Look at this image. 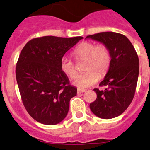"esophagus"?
Masks as SVG:
<instances>
[{
  "instance_id": "1",
  "label": "esophagus",
  "mask_w": 150,
  "mask_h": 150,
  "mask_svg": "<svg viewBox=\"0 0 150 150\" xmlns=\"http://www.w3.org/2000/svg\"><path fill=\"white\" fill-rule=\"evenodd\" d=\"M86 92L85 89H77V93H84Z\"/></svg>"
}]
</instances>
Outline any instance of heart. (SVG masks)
<instances>
[{
  "label": "heart",
  "instance_id": "obj_1",
  "mask_svg": "<svg viewBox=\"0 0 150 150\" xmlns=\"http://www.w3.org/2000/svg\"><path fill=\"white\" fill-rule=\"evenodd\" d=\"M76 59H86L85 73L79 75L74 81V85L79 88H86L95 84L99 76L104 75L109 69L111 62L110 53L104 45H97L91 42H83L73 51ZM62 71L70 78H75L77 71L73 62L66 57L62 58Z\"/></svg>",
  "mask_w": 150,
  "mask_h": 150
}]
</instances>
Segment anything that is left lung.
Here are the masks:
<instances>
[{"instance_id": "8db88e82", "label": "left lung", "mask_w": 150, "mask_h": 150, "mask_svg": "<svg viewBox=\"0 0 150 150\" xmlns=\"http://www.w3.org/2000/svg\"><path fill=\"white\" fill-rule=\"evenodd\" d=\"M86 38L104 45L111 56L108 71L99 83L106 88L94 89L97 98L90 104V108L99 118H115L127 108L134 98L139 73V57L132 44L121 33L101 32Z\"/></svg>"}]
</instances>
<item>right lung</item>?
I'll use <instances>...</instances> for the list:
<instances>
[{"label":"right lung","instance_id":"add662e5","mask_svg":"<svg viewBox=\"0 0 150 150\" xmlns=\"http://www.w3.org/2000/svg\"><path fill=\"white\" fill-rule=\"evenodd\" d=\"M83 37L44 36L32 39L21 51L16 76L22 101L33 119L56 125L67 117L77 88L62 71V58Z\"/></svg>","mask_w":150,"mask_h":150}]
</instances>
